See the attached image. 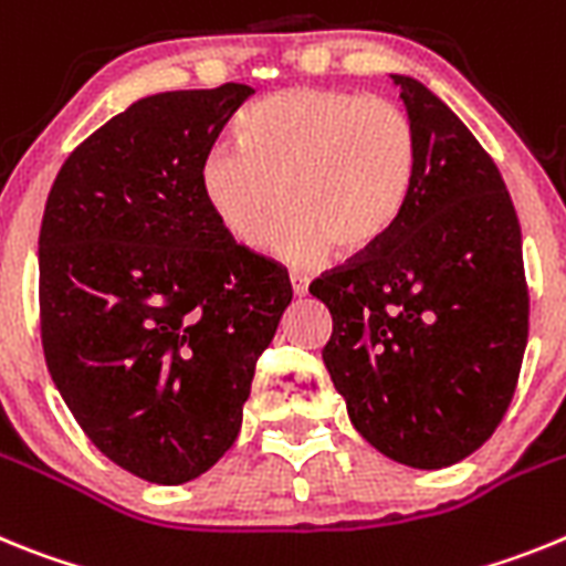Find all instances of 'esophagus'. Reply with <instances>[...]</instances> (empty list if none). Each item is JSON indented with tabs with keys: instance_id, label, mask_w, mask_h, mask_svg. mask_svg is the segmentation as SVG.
I'll return each mask as SVG.
<instances>
[{
	"instance_id": "obj_1",
	"label": "esophagus",
	"mask_w": 566,
	"mask_h": 566,
	"mask_svg": "<svg viewBox=\"0 0 566 566\" xmlns=\"http://www.w3.org/2000/svg\"><path fill=\"white\" fill-rule=\"evenodd\" d=\"M290 287L296 296H307V287H311V279L302 276V273H290Z\"/></svg>"
}]
</instances>
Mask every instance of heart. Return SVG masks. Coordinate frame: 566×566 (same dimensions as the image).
<instances>
[{
  "instance_id": "heart-1",
  "label": "heart",
  "mask_w": 566,
  "mask_h": 566,
  "mask_svg": "<svg viewBox=\"0 0 566 566\" xmlns=\"http://www.w3.org/2000/svg\"><path fill=\"white\" fill-rule=\"evenodd\" d=\"M421 167V136L399 102L361 91L302 87L255 102L239 145L219 142L199 167L201 196L239 244H255L282 203L289 213L262 248L307 264L333 244L376 248L405 216Z\"/></svg>"
}]
</instances>
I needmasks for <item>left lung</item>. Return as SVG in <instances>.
<instances>
[{
	"label": "left lung",
	"mask_w": 566,
	"mask_h": 566,
	"mask_svg": "<svg viewBox=\"0 0 566 566\" xmlns=\"http://www.w3.org/2000/svg\"><path fill=\"white\" fill-rule=\"evenodd\" d=\"M421 136L399 224L327 270L311 293L333 316L322 358L378 453L439 470L501 424L527 347L521 228L499 167L441 99L392 76Z\"/></svg>",
	"instance_id": "1"
}]
</instances>
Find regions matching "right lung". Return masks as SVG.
<instances>
[{
	"label": "right lung",
	"mask_w": 566,
	"mask_h": 566,
	"mask_svg": "<svg viewBox=\"0 0 566 566\" xmlns=\"http://www.w3.org/2000/svg\"><path fill=\"white\" fill-rule=\"evenodd\" d=\"M250 93L145 96L53 181L39 233V331L53 385L102 455L154 484L216 464L293 298L201 196L205 154Z\"/></svg>",
	"instance_id": "1"
}]
</instances>
